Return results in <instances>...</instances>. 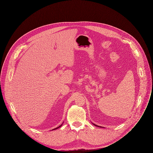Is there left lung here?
<instances>
[{
  "instance_id": "8db88e82",
  "label": "left lung",
  "mask_w": 153,
  "mask_h": 153,
  "mask_svg": "<svg viewBox=\"0 0 153 153\" xmlns=\"http://www.w3.org/2000/svg\"><path fill=\"white\" fill-rule=\"evenodd\" d=\"M95 126H97V125H96V124H94ZM98 127H99V126H98Z\"/></svg>"
}]
</instances>
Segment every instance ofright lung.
<instances>
[{
	"mask_svg": "<svg viewBox=\"0 0 153 153\" xmlns=\"http://www.w3.org/2000/svg\"><path fill=\"white\" fill-rule=\"evenodd\" d=\"M61 126H62V125H61ZM59 126V127H60V126ZM59 127H57V128H54V129H53V130H55V129H56V128H59Z\"/></svg>",
	"mask_w": 153,
	"mask_h": 153,
	"instance_id": "1",
	"label": "right lung"
}]
</instances>
